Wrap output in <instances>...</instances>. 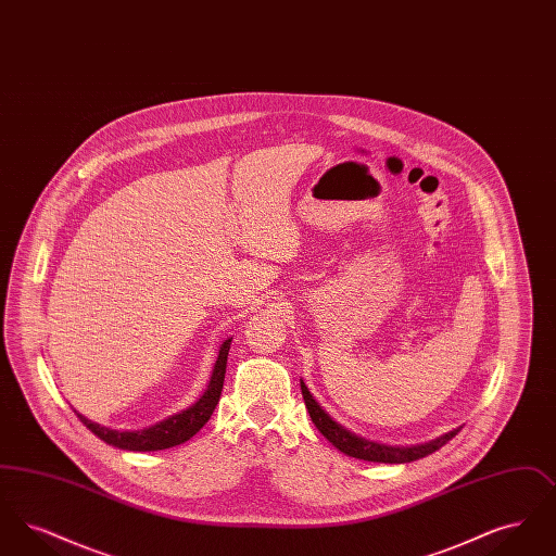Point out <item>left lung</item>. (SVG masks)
<instances>
[{
    "label": "left lung",
    "instance_id": "obj_1",
    "mask_svg": "<svg viewBox=\"0 0 556 556\" xmlns=\"http://www.w3.org/2000/svg\"><path fill=\"white\" fill-rule=\"evenodd\" d=\"M300 388H302V396L306 402V408L311 413V419L313 424L317 425L318 431L348 456H354V458H361V460H370V463H390V465H402V463H410V460H419L427 454L435 452V450L442 448L444 444H448L450 440L460 431L458 429H452L448 433L431 440V442H425V444H417V446H388V444H379V442H372L367 440L363 435H356L354 431L345 429L344 425L338 424L320 404H318L315 396L311 394V390L306 388L304 379H300Z\"/></svg>",
    "mask_w": 556,
    "mask_h": 556
}]
</instances>
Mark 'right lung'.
Segmentation results:
<instances>
[{"label":"right lung","instance_id":"1","mask_svg":"<svg viewBox=\"0 0 556 556\" xmlns=\"http://www.w3.org/2000/svg\"><path fill=\"white\" fill-rule=\"evenodd\" d=\"M231 340L227 338L220 348H218V356L214 363V369L211 372V381L204 390V394L198 397L191 406H187L186 410L175 413L166 419H162L156 425L143 427V429H135V431H121V429H112L104 425L93 424L91 419H87L85 415L77 417L80 424L87 429H91V433H96L100 440H104L110 446H116L121 450H132V452H154V450L173 448L187 442L189 438H193L204 425L208 424L218 397L223 392V381H225V369H227V356H229V348Z\"/></svg>","mask_w":556,"mask_h":556}]
</instances>
